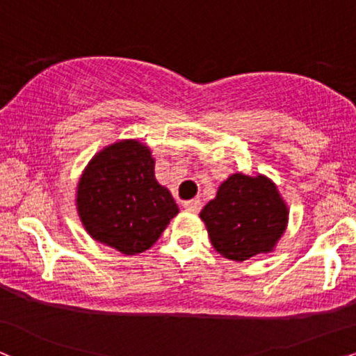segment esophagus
<instances>
[{"instance_id": "34e87169", "label": "esophagus", "mask_w": 356, "mask_h": 356, "mask_svg": "<svg viewBox=\"0 0 356 356\" xmlns=\"http://www.w3.org/2000/svg\"><path fill=\"white\" fill-rule=\"evenodd\" d=\"M184 208H187V210H191V211H200L202 210V202L200 200H187V202H184Z\"/></svg>"}]
</instances>
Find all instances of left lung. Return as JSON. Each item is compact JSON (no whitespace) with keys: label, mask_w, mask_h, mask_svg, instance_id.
<instances>
[{"label":"left lung","mask_w":356,"mask_h":356,"mask_svg":"<svg viewBox=\"0 0 356 356\" xmlns=\"http://www.w3.org/2000/svg\"><path fill=\"white\" fill-rule=\"evenodd\" d=\"M208 236L222 257L243 262L270 252L286 227L288 210L264 175L233 174L200 211Z\"/></svg>","instance_id":"left-lung-1"}]
</instances>
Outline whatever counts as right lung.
I'll list each match as a JSON object with an SVG mask.
<instances>
[{"label": "right lung", "mask_w": 356, "mask_h": 356, "mask_svg": "<svg viewBox=\"0 0 356 356\" xmlns=\"http://www.w3.org/2000/svg\"><path fill=\"white\" fill-rule=\"evenodd\" d=\"M76 202L88 233L127 255L149 249L179 213L154 179L149 149L135 140L118 141L89 163Z\"/></svg>", "instance_id": "obj_1"}]
</instances>
